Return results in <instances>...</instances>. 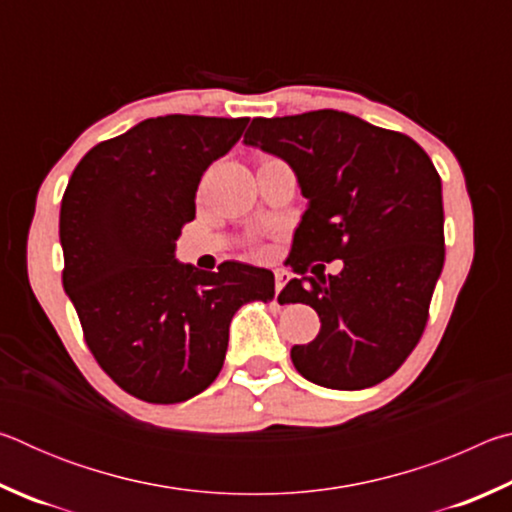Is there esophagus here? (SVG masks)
<instances>
[{
  "label": "esophagus",
  "mask_w": 512,
  "mask_h": 512,
  "mask_svg": "<svg viewBox=\"0 0 512 512\" xmlns=\"http://www.w3.org/2000/svg\"><path fill=\"white\" fill-rule=\"evenodd\" d=\"M291 280V273L284 271V268H277L275 271V291L280 293L284 289V284H287Z\"/></svg>",
  "instance_id": "obj_1"
}]
</instances>
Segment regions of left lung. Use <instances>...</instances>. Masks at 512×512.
Here are the masks:
<instances>
[{"mask_svg":"<svg viewBox=\"0 0 512 512\" xmlns=\"http://www.w3.org/2000/svg\"><path fill=\"white\" fill-rule=\"evenodd\" d=\"M244 144L287 162L307 198L289 257L302 277L277 300L314 307L320 332L293 345V366L336 391L391 377L420 341L445 264L443 187L429 155L339 110L257 117ZM334 258L344 259L339 276L304 275Z\"/></svg>","mask_w":512,"mask_h":512,"instance_id":"1","label":"left lung"}]
</instances>
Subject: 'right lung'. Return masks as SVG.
<instances>
[{
  "instance_id": "1",
  "label": "right lung",
  "mask_w": 512,
  "mask_h": 512,
  "mask_svg": "<svg viewBox=\"0 0 512 512\" xmlns=\"http://www.w3.org/2000/svg\"><path fill=\"white\" fill-rule=\"evenodd\" d=\"M246 126L248 117L144 119L90 149L69 178L63 287L94 359L137 400L176 404L205 391L235 311L275 298L266 268L223 262L212 273L176 259L201 176Z\"/></svg>"
}]
</instances>
